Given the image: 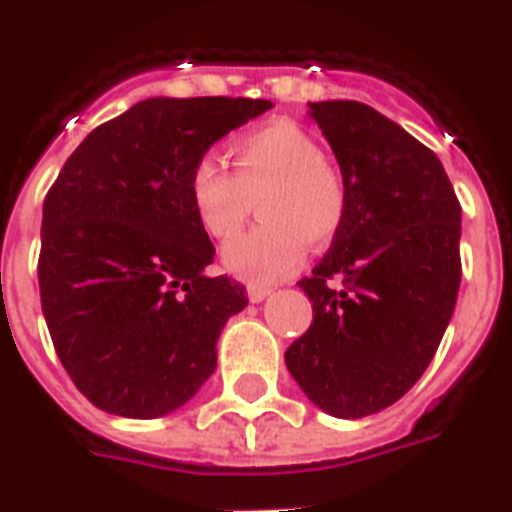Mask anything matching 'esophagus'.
<instances>
[{
    "label": "esophagus",
    "instance_id": "34e87169",
    "mask_svg": "<svg viewBox=\"0 0 512 512\" xmlns=\"http://www.w3.org/2000/svg\"><path fill=\"white\" fill-rule=\"evenodd\" d=\"M270 294V289L268 286H247V297H249V302H263L265 297H268Z\"/></svg>",
    "mask_w": 512,
    "mask_h": 512
}]
</instances>
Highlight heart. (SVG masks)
<instances>
[{
  "instance_id": "b5f03b06",
  "label": "heart",
  "mask_w": 512,
  "mask_h": 512,
  "mask_svg": "<svg viewBox=\"0 0 512 512\" xmlns=\"http://www.w3.org/2000/svg\"><path fill=\"white\" fill-rule=\"evenodd\" d=\"M236 173L215 157H199L189 170V202L199 226L213 239H231L257 202L260 226L223 249V268L268 284L289 276L307 252L323 247L344 220L342 178L323 162L321 144L292 120H276L231 141Z\"/></svg>"
}]
</instances>
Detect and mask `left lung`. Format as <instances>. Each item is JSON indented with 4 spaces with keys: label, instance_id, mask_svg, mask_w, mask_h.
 <instances>
[{
    "label": "left lung",
    "instance_id": "obj_1",
    "mask_svg": "<svg viewBox=\"0 0 512 512\" xmlns=\"http://www.w3.org/2000/svg\"><path fill=\"white\" fill-rule=\"evenodd\" d=\"M307 115L334 149L347 207L299 281L313 323L284 360L315 407L355 421L410 392L442 342L460 289V202L439 157L373 107L331 99Z\"/></svg>",
    "mask_w": 512,
    "mask_h": 512
}]
</instances>
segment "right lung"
I'll return each mask as SVG.
<instances>
[{
  "label": "right lung",
  "instance_id": "add662e5",
  "mask_svg": "<svg viewBox=\"0 0 512 512\" xmlns=\"http://www.w3.org/2000/svg\"><path fill=\"white\" fill-rule=\"evenodd\" d=\"M273 102L152 97L94 128L44 199L39 289L57 357L91 405L162 418L202 389L244 286L207 276L215 247L189 170Z\"/></svg>",
  "mask_w": 512,
  "mask_h": 512
}]
</instances>
